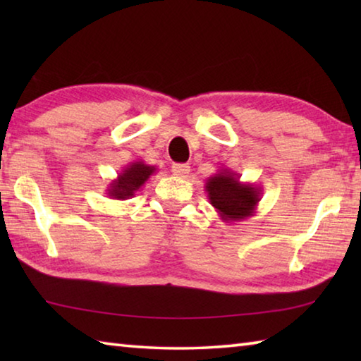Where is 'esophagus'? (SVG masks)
I'll list each match as a JSON object with an SVG mask.
<instances>
[{"label":"esophagus","mask_w":361,"mask_h":361,"mask_svg":"<svg viewBox=\"0 0 361 361\" xmlns=\"http://www.w3.org/2000/svg\"><path fill=\"white\" fill-rule=\"evenodd\" d=\"M189 170H191V169H189L188 164H173V166H172V173L176 175V176H180V178H185V176H188Z\"/></svg>","instance_id":"34e87169"}]
</instances>
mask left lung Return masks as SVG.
Returning <instances> with one entry per match:
<instances>
[{
	"label": "left lung",
	"instance_id": "8db88e82",
	"mask_svg": "<svg viewBox=\"0 0 361 361\" xmlns=\"http://www.w3.org/2000/svg\"><path fill=\"white\" fill-rule=\"evenodd\" d=\"M207 197L224 223L243 221L252 216L261 200V188L242 183L239 173L229 169L218 170L205 183Z\"/></svg>",
	"mask_w": 361,
	"mask_h": 361
}]
</instances>
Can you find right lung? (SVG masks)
<instances>
[{
  "mask_svg": "<svg viewBox=\"0 0 361 361\" xmlns=\"http://www.w3.org/2000/svg\"><path fill=\"white\" fill-rule=\"evenodd\" d=\"M154 166H148L143 161H133L121 170L118 178L111 180L106 194L109 199L116 200H126L135 195V192L142 188L149 176L156 172Z\"/></svg>",
  "mask_w": 361,
  "mask_h": 361,
  "instance_id": "1",
  "label": "right lung"
}]
</instances>
